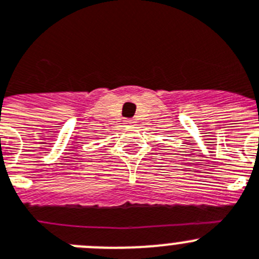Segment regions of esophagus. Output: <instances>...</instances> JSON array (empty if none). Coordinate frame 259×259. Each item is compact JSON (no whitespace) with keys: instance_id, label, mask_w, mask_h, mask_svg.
Listing matches in <instances>:
<instances>
[{"instance_id":"esophagus-1","label":"esophagus","mask_w":259,"mask_h":259,"mask_svg":"<svg viewBox=\"0 0 259 259\" xmlns=\"http://www.w3.org/2000/svg\"><path fill=\"white\" fill-rule=\"evenodd\" d=\"M135 121L133 120V118H125L124 120V124H126V125H132V124H134Z\"/></svg>"}]
</instances>
